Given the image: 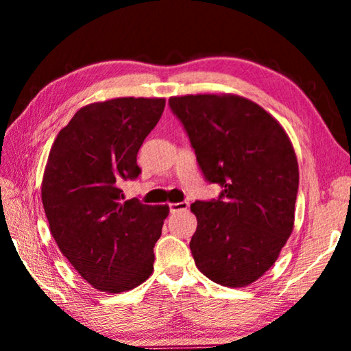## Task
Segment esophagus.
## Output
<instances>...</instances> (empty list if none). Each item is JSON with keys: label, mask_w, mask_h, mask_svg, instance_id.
<instances>
[{"label": "esophagus", "mask_w": 351, "mask_h": 351, "mask_svg": "<svg viewBox=\"0 0 351 351\" xmlns=\"http://www.w3.org/2000/svg\"><path fill=\"white\" fill-rule=\"evenodd\" d=\"M169 209L171 213L175 212H181V210H187L189 209V203L187 201H181V203H170Z\"/></svg>", "instance_id": "obj_1"}]
</instances>
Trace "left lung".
<instances>
[{
  "label": "left lung",
  "mask_w": 351,
  "mask_h": 351,
  "mask_svg": "<svg viewBox=\"0 0 351 351\" xmlns=\"http://www.w3.org/2000/svg\"><path fill=\"white\" fill-rule=\"evenodd\" d=\"M217 199L195 201V265L212 282L247 287L268 271L294 228L299 165L280 123L235 94L169 99Z\"/></svg>",
  "instance_id": "8db88e82"
}]
</instances>
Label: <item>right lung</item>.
<instances>
[{"label": "right lung", "mask_w": 351, "mask_h": 351, "mask_svg": "<svg viewBox=\"0 0 351 351\" xmlns=\"http://www.w3.org/2000/svg\"><path fill=\"white\" fill-rule=\"evenodd\" d=\"M165 99L119 97L83 106L51 147L41 201L62 254L96 289L122 293L153 272V247L169 206L123 199L138 152L162 116Z\"/></svg>", "instance_id": "add662e5"}]
</instances>
